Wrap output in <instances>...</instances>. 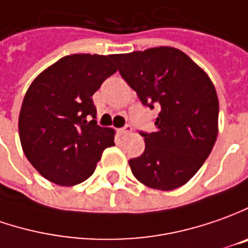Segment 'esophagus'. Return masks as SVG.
Instances as JSON below:
<instances>
[{"instance_id":"esophagus-1","label":"esophagus","mask_w":248,"mask_h":248,"mask_svg":"<svg viewBox=\"0 0 248 248\" xmlns=\"http://www.w3.org/2000/svg\"><path fill=\"white\" fill-rule=\"evenodd\" d=\"M132 126L130 124H126V126H124V127H121L119 130H118V133L119 134H122V136H124V134H129V133H132Z\"/></svg>"}]
</instances>
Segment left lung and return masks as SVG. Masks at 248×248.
<instances>
[{
  "label": "left lung",
  "mask_w": 248,
  "mask_h": 248,
  "mask_svg": "<svg viewBox=\"0 0 248 248\" xmlns=\"http://www.w3.org/2000/svg\"><path fill=\"white\" fill-rule=\"evenodd\" d=\"M124 81L140 101L160 108L156 130L141 132L145 150L130 159L144 185L171 191L186 184L204 163L218 134V97L209 75L184 52L170 46L115 55Z\"/></svg>",
  "instance_id": "obj_1"
}]
</instances>
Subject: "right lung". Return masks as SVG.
Segmentation results:
<instances>
[{"instance_id": "1", "label": "right lung", "mask_w": 248, "mask_h": 248, "mask_svg": "<svg viewBox=\"0 0 248 248\" xmlns=\"http://www.w3.org/2000/svg\"><path fill=\"white\" fill-rule=\"evenodd\" d=\"M115 55H70L47 67L23 98L19 136L26 158L57 185L71 186L93 174L115 132L96 122L92 96L115 73Z\"/></svg>"}]
</instances>
